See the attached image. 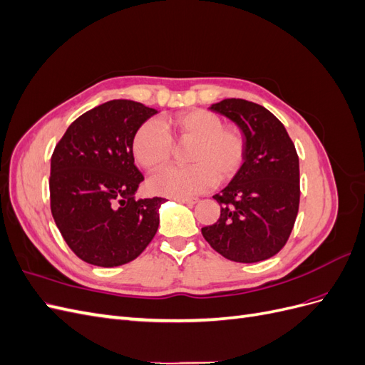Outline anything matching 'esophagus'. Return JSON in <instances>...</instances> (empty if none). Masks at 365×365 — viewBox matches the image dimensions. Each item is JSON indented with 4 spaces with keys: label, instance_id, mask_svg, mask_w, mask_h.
Wrapping results in <instances>:
<instances>
[{
    "label": "esophagus",
    "instance_id": "obj_1",
    "mask_svg": "<svg viewBox=\"0 0 365 365\" xmlns=\"http://www.w3.org/2000/svg\"><path fill=\"white\" fill-rule=\"evenodd\" d=\"M176 201L181 202V204H185V205L196 204V200H193V197H176Z\"/></svg>",
    "mask_w": 365,
    "mask_h": 365
}]
</instances>
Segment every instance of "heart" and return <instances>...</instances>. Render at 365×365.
<instances>
[{"instance_id":"heart-1","label":"heart","mask_w":365,"mask_h":365,"mask_svg":"<svg viewBox=\"0 0 365 365\" xmlns=\"http://www.w3.org/2000/svg\"><path fill=\"white\" fill-rule=\"evenodd\" d=\"M178 145H190L185 168H169L152 176V192L172 197L202 193L219 182L230 181L245 160V135L237 126L224 125L222 118L207 109H193L164 120L143 123L132 140L137 163L148 170L168 164Z\"/></svg>"}]
</instances>
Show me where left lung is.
I'll return each instance as SVG.
<instances>
[{"label": "left lung", "instance_id": "obj_1", "mask_svg": "<svg viewBox=\"0 0 365 365\" xmlns=\"http://www.w3.org/2000/svg\"><path fill=\"white\" fill-rule=\"evenodd\" d=\"M245 135V161L213 197L220 216L202 236L220 256L256 263L275 256L288 242L300 205V164L282 121L267 108L244 98L212 105Z\"/></svg>", "mask_w": 365, "mask_h": 365}]
</instances>
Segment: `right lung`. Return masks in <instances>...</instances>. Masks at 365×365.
<instances>
[{
	"mask_svg": "<svg viewBox=\"0 0 365 365\" xmlns=\"http://www.w3.org/2000/svg\"><path fill=\"white\" fill-rule=\"evenodd\" d=\"M157 111L134 101L106 102L76 118L51 155L50 207L77 257L114 268L137 259L155 236L164 197L135 200L145 176L132 140Z\"/></svg>",
	"mask_w": 365,
	"mask_h": 365,
	"instance_id": "1",
	"label": "right lung"
}]
</instances>
